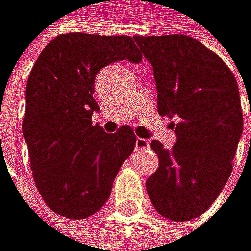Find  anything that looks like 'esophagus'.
<instances>
[{"label":"esophagus","mask_w":251,"mask_h":251,"mask_svg":"<svg viewBox=\"0 0 251 251\" xmlns=\"http://www.w3.org/2000/svg\"><path fill=\"white\" fill-rule=\"evenodd\" d=\"M148 148H150V142L147 139H142V137L136 139V151H145Z\"/></svg>","instance_id":"esophagus-1"}]
</instances>
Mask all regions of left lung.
<instances>
[{
  "label": "left lung",
  "instance_id": "left-lung-1",
  "mask_svg": "<svg viewBox=\"0 0 251 251\" xmlns=\"http://www.w3.org/2000/svg\"><path fill=\"white\" fill-rule=\"evenodd\" d=\"M134 41L152 66L159 114L177 120L171 150L151 142L159 168L147 180L148 196L163 218L190 221L211 207L231 174L244 128L238 81L196 38L136 35Z\"/></svg>",
  "mask_w": 251,
  "mask_h": 251
}]
</instances>
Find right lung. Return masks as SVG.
Segmentation results:
<instances>
[{
    "instance_id": "right-lung-1",
    "label": "right lung",
    "mask_w": 251,
    "mask_h": 251,
    "mask_svg": "<svg viewBox=\"0 0 251 251\" xmlns=\"http://www.w3.org/2000/svg\"><path fill=\"white\" fill-rule=\"evenodd\" d=\"M140 63L128 35L63 33L43 49L26 86L23 136L30 170L48 207L69 219H86L108 201L122 163L136 147L125 125L108 134L92 125L97 72L114 61Z\"/></svg>"
}]
</instances>
